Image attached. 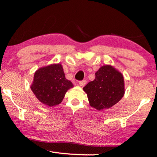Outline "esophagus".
<instances>
[{"mask_svg":"<svg viewBox=\"0 0 157 157\" xmlns=\"http://www.w3.org/2000/svg\"><path fill=\"white\" fill-rule=\"evenodd\" d=\"M86 82H87V81H86V80H82V81H80V82H79V85H80V86H84L86 84Z\"/></svg>","mask_w":157,"mask_h":157,"instance_id":"esophagus-1","label":"esophagus"}]
</instances>
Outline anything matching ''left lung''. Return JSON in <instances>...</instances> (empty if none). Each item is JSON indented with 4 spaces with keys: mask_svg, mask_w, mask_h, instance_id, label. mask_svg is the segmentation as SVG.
I'll return each mask as SVG.
<instances>
[{
    "mask_svg": "<svg viewBox=\"0 0 157 157\" xmlns=\"http://www.w3.org/2000/svg\"><path fill=\"white\" fill-rule=\"evenodd\" d=\"M91 107L98 111L117 103L125 93L122 74L111 66H103L95 73L94 80L83 88Z\"/></svg>",
    "mask_w": 157,
    "mask_h": 157,
    "instance_id": "obj_1",
    "label": "left lung"
}]
</instances>
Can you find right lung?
I'll use <instances>...</instances> for the list:
<instances>
[{"mask_svg":"<svg viewBox=\"0 0 157 157\" xmlns=\"http://www.w3.org/2000/svg\"><path fill=\"white\" fill-rule=\"evenodd\" d=\"M73 86L72 82L66 79L63 66L58 63L37 70L31 89L42 103L52 107L60 104L66 91Z\"/></svg>","mask_w":157,"mask_h":157,"instance_id":"right-lung-1","label":"right lung"}]
</instances>
